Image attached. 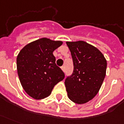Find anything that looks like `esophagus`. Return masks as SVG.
<instances>
[{"label":"esophagus","mask_w":124,"mask_h":124,"mask_svg":"<svg viewBox=\"0 0 124 124\" xmlns=\"http://www.w3.org/2000/svg\"><path fill=\"white\" fill-rule=\"evenodd\" d=\"M61 69H62V70L63 71H65V66H63L61 67Z\"/></svg>","instance_id":"esophagus-1"}]
</instances>
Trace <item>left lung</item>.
Listing matches in <instances>:
<instances>
[{"label":"left lung","instance_id":"obj_1","mask_svg":"<svg viewBox=\"0 0 124 124\" xmlns=\"http://www.w3.org/2000/svg\"><path fill=\"white\" fill-rule=\"evenodd\" d=\"M74 63V71L65 80L68 96L77 104H84L96 96L106 76L104 55L85 41L66 42Z\"/></svg>","mask_w":124,"mask_h":124}]
</instances>
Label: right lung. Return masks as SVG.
Here are the masks:
<instances>
[{
	"label": "right lung",
	"instance_id": "right-lung-1",
	"mask_svg": "<svg viewBox=\"0 0 124 124\" xmlns=\"http://www.w3.org/2000/svg\"><path fill=\"white\" fill-rule=\"evenodd\" d=\"M62 45L60 41L41 38L27 44L18 54L16 62L20 83L35 99L48 97L54 85L64 78L53 55V51Z\"/></svg>",
	"mask_w": 124,
	"mask_h": 124
}]
</instances>
